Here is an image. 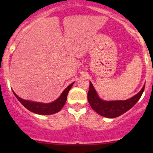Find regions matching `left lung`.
<instances>
[{
    "label": "left lung",
    "mask_w": 153,
    "mask_h": 153,
    "mask_svg": "<svg viewBox=\"0 0 153 153\" xmlns=\"http://www.w3.org/2000/svg\"><path fill=\"white\" fill-rule=\"evenodd\" d=\"M144 88L145 85L138 94L126 101H106L101 100L98 96V94L94 89L93 85L90 82L89 92L87 94V99L91 107L98 114L106 118H116L125 113L138 102L142 95Z\"/></svg>",
    "instance_id": "left-lung-1"
}]
</instances>
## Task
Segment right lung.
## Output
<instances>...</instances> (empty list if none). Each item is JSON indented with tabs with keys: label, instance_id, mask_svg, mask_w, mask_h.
<instances>
[{
	"label": "right lung",
	"instance_id": "add662e5",
	"mask_svg": "<svg viewBox=\"0 0 153 153\" xmlns=\"http://www.w3.org/2000/svg\"><path fill=\"white\" fill-rule=\"evenodd\" d=\"M74 82L69 84V86L64 89V92L61 95V96L56 100V101H53L49 104H43V103H38V102H33V101H27V100H24L22 98H19L15 92H13L14 95H15L18 101L22 104V105L24 107L27 108L31 112H34V113L39 114V115H52V114H55L56 112H59L63 106L65 104L66 101H67V95L69 91L70 90L71 87L73 85Z\"/></svg>",
	"mask_w": 153,
	"mask_h": 153
}]
</instances>
